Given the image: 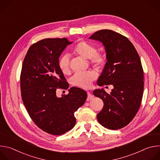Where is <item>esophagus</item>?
<instances>
[{
	"label": "esophagus",
	"mask_w": 160,
	"mask_h": 160,
	"mask_svg": "<svg viewBox=\"0 0 160 160\" xmlns=\"http://www.w3.org/2000/svg\"><path fill=\"white\" fill-rule=\"evenodd\" d=\"M94 98V96L91 94L90 92H87V101H88L90 100H92Z\"/></svg>",
	"instance_id": "obj_1"
}]
</instances>
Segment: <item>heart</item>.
I'll return each mask as SVG.
<instances>
[{
	"mask_svg": "<svg viewBox=\"0 0 160 160\" xmlns=\"http://www.w3.org/2000/svg\"><path fill=\"white\" fill-rule=\"evenodd\" d=\"M95 45L86 41H80L72 49V52L78 56L84 59H88L90 63L96 68L101 67L106 61V55L101 51H96ZM70 58L67 55L62 56L58 61V66L61 72L68 75L70 72ZM96 78V74L92 72H87L75 74L72 78V83L73 85L88 88L92 82Z\"/></svg>",
	"mask_w": 160,
	"mask_h": 160,
	"instance_id": "b5f03b06",
	"label": "heart"
}]
</instances>
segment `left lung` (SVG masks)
Wrapping results in <instances>:
<instances>
[{
	"mask_svg": "<svg viewBox=\"0 0 160 160\" xmlns=\"http://www.w3.org/2000/svg\"><path fill=\"white\" fill-rule=\"evenodd\" d=\"M89 38L102 42L106 52L98 85L113 86L110 94L103 88L94 90V95L104 102L98 120L108 129L122 128L134 118L142 98L144 72L139 56L127 37L112 30L98 31Z\"/></svg>",
	"mask_w": 160,
	"mask_h": 160,
	"instance_id": "obj_1",
	"label": "left lung"
}]
</instances>
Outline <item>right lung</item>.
<instances>
[{"instance_id": "add662e5", "label": "right lung", "mask_w": 160, "mask_h": 160, "mask_svg": "<svg viewBox=\"0 0 160 160\" xmlns=\"http://www.w3.org/2000/svg\"><path fill=\"white\" fill-rule=\"evenodd\" d=\"M72 43L66 38H58L33 43L25 57L20 75L21 98L29 116L38 128L54 135L74 127V113L87 98L85 90L75 87L68 90L67 95L56 96L57 89L69 87L58 61Z\"/></svg>"}]
</instances>
